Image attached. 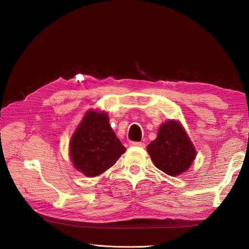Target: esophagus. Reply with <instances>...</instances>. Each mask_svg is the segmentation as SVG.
Wrapping results in <instances>:
<instances>
[{"label": "esophagus", "instance_id": "34e87169", "mask_svg": "<svg viewBox=\"0 0 249 249\" xmlns=\"http://www.w3.org/2000/svg\"><path fill=\"white\" fill-rule=\"evenodd\" d=\"M129 145L134 146V147H142V148H144V147L146 146L145 142H130Z\"/></svg>", "mask_w": 249, "mask_h": 249}]
</instances>
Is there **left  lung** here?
Returning <instances> with one entry per match:
<instances>
[{"mask_svg": "<svg viewBox=\"0 0 249 249\" xmlns=\"http://www.w3.org/2000/svg\"><path fill=\"white\" fill-rule=\"evenodd\" d=\"M155 166L169 176L189 169L196 158V149L178 122L168 121L160 126L158 136L147 146Z\"/></svg>", "mask_w": 249, "mask_h": 249, "instance_id": "8db88e82", "label": "left lung"}]
</instances>
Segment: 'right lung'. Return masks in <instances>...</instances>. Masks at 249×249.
Instances as JSON below:
<instances>
[{"mask_svg":"<svg viewBox=\"0 0 249 249\" xmlns=\"http://www.w3.org/2000/svg\"><path fill=\"white\" fill-rule=\"evenodd\" d=\"M126 148L108 124L107 113L89 111L70 142L74 167L88 177L101 175L111 168Z\"/></svg>","mask_w":249,"mask_h":249,"instance_id":"obj_1","label":"right lung"}]
</instances>
